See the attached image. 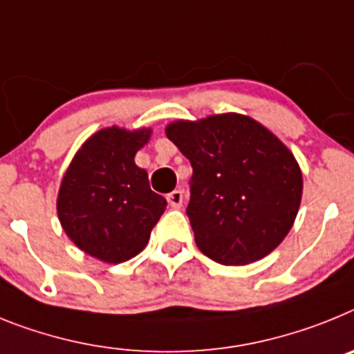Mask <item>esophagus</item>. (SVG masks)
<instances>
[{"label":"esophagus","mask_w":354,"mask_h":354,"mask_svg":"<svg viewBox=\"0 0 354 354\" xmlns=\"http://www.w3.org/2000/svg\"><path fill=\"white\" fill-rule=\"evenodd\" d=\"M167 201L173 208H180L183 205V192L181 190H173L171 194H167Z\"/></svg>","instance_id":"esophagus-1"}]
</instances>
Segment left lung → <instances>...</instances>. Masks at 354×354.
Returning <instances> with one entry per match:
<instances>
[{
    "mask_svg": "<svg viewBox=\"0 0 354 354\" xmlns=\"http://www.w3.org/2000/svg\"><path fill=\"white\" fill-rule=\"evenodd\" d=\"M165 135L192 165L187 215L201 253L223 266H245L274 251L303 194L288 147L241 113L171 122Z\"/></svg>",
    "mask_w": 354,
    "mask_h": 354,
    "instance_id": "1",
    "label": "left lung"
}]
</instances>
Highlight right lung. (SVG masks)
<instances>
[{
  "mask_svg": "<svg viewBox=\"0 0 354 354\" xmlns=\"http://www.w3.org/2000/svg\"><path fill=\"white\" fill-rule=\"evenodd\" d=\"M149 137V128L100 130L64 174L58 219L71 241L101 262L121 263L139 254L167 207L146 171L135 165V153Z\"/></svg>",
  "mask_w": 354,
  "mask_h": 354,
  "instance_id": "1",
  "label": "right lung"
}]
</instances>
